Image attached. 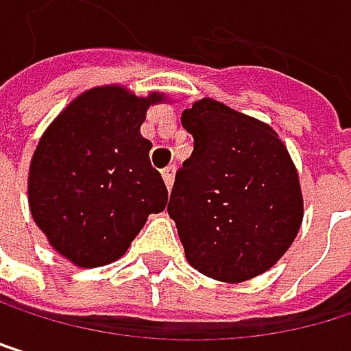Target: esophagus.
<instances>
[{"label":"esophagus","mask_w":351,"mask_h":351,"mask_svg":"<svg viewBox=\"0 0 351 351\" xmlns=\"http://www.w3.org/2000/svg\"><path fill=\"white\" fill-rule=\"evenodd\" d=\"M162 179H164L166 189L170 191V187H172V183H174V166H168V168L162 170Z\"/></svg>","instance_id":"34e87169"}]
</instances>
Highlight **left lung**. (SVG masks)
Wrapping results in <instances>:
<instances>
[{
	"label": "left lung",
	"instance_id": "left-lung-1",
	"mask_svg": "<svg viewBox=\"0 0 351 351\" xmlns=\"http://www.w3.org/2000/svg\"><path fill=\"white\" fill-rule=\"evenodd\" d=\"M191 158L174 177L168 215L193 269L221 282L267 271L303 221L297 168L278 134L213 99L181 115Z\"/></svg>",
	"mask_w": 351,
	"mask_h": 351
}]
</instances>
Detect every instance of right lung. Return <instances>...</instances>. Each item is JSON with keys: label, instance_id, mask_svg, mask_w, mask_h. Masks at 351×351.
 Instances as JSON below:
<instances>
[{"label": "right lung", "instance_id": "right-lung-1", "mask_svg": "<svg viewBox=\"0 0 351 351\" xmlns=\"http://www.w3.org/2000/svg\"><path fill=\"white\" fill-rule=\"evenodd\" d=\"M162 94L136 97L122 86L86 90L39 138L29 168L33 221L56 252L80 267L117 261L168 189L141 136L147 107Z\"/></svg>", "mask_w": 351, "mask_h": 351}]
</instances>
